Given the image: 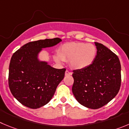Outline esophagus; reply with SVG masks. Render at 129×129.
<instances>
[{"mask_svg":"<svg viewBox=\"0 0 129 129\" xmlns=\"http://www.w3.org/2000/svg\"><path fill=\"white\" fill-rule=\"evenodd\" d=\"M65 74H66V76H67V75H71L72 73H71V72H70V71H69L68 70H66V73H65Z\"/></svg>","mask_w":129,"mask_h":129,"instance_id":"obj_1","label":"esophagus"}]
</instances>
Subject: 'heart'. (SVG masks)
<instances>
[{
  "label": "heart",
  "instance_id": "obj_1",
  "mask_svg": "<svg viewBox=\"0 0 129 129\" xmlns=\"http://www.w3.org/2000/svg\"><path fill=\"white\" fill-rule=\"evenodd\" d=\"M96 48L92 44L83 43H68L62 46L58 55L55 57L58 62L70 60L73 68L81 69L91 64L96 55Z\"/></svg>",
  "mask_w": 129,
  "mask_h": 129
}]
</instances>
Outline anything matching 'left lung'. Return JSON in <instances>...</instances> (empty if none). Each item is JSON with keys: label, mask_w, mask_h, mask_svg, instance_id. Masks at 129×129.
<instances>
[{"label": "left lung", "mask_w": 129, "mask_h": 129, "mask_svg": "<svg viewBox=\"0 0 129 129\" xmlns=\"http://www.w3.org/2000/svg\"><path fill=\"white\" fill-rule=\"evenodd\" d=\"M97 55L85 68L73 71L72 91L81 105L99 109L118 93L121 86V65L115 53L103 44L95 43Z\"/></svg>", "instance_id": "1"}]
</instances>
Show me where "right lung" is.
I'll use <instances>...</instances> for the list:
<instances>
[{"label": "right lung", "mask_w": 129, "mask_h": 129, "mask_svg": "<svg viewBox=\"0 0 129 129\" xmlns=\"http://www.w3.org/2000/svg\"><path fill=\"white\" fill-rule=\"evenodd\" d=\"M60 41L56 37L29 42L13 53L9 63V87L13 95L25 106L37 109L46 105L64 78L66 69H55L37 59L42 48Z\"/></svg>", "instance_id": "add662e5"}]
</instances>
